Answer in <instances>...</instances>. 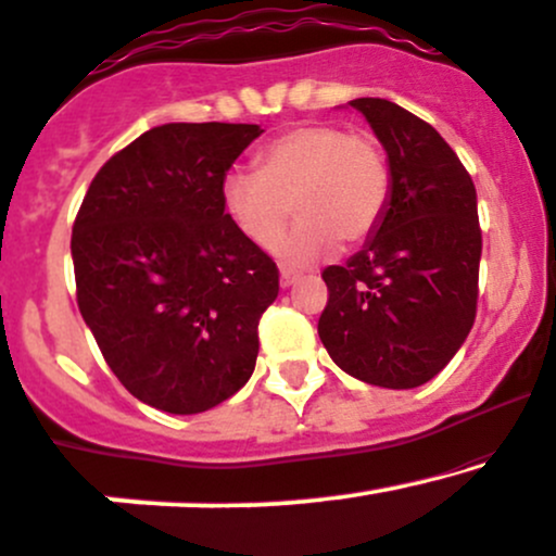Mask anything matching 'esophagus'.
<instances>
[{"instance_id": "esophagus-1", "label": "esophagus", "mask_w": 556, "mask_h": 556, "mask_svg": "<svg viewBox=\"0 0 556 556\" xmlns=\"http://www.w3.org/2000/svg\"><path fill=\"white\" fill-rule=\"evenodd\" d=\"M296 278H299V273L291 270V267H283V270H280V286H283V289L294 286Z\"/></svg>"}]
</instances>
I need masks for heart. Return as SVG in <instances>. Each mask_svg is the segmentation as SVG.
<instances>
[{"label": "heart", "instance_id": "1", "mask_svg": "<svg viewBox=\"0 0 556 556\" xmlns=\"http://www.w3.org/2000/svg\"><path fill=\"white\" fill-rule=\"evenodd\" d=\"M257 170L230 167L220 202L254 247H273L294 215L302 217L278 247L286 262H309L336 241L359 247L376 233L391 202V167L372 134L312 121L283 130L254 154Z\"/></svg>", "mask_w": 556, "mask_h": 556}]
</instances>
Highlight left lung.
<instances>
[{
    "label": "left lung",
    "instance_id": "1",
    "mask_svg": "<svg viewBox=\"0 0 556 556\" xmlns=\"http://www.w3.org/2000/svg\"><path fill=\"white\" fill-rule=\"evenodd\" d=\"M391 167L376 236L323 270L317 333L330 359L370 386L415 389L439 376L476 323L480 223L470 173L430 123L389 99H354Z\"/></svg>",
    "mask_w": 556,
    "mask_h": 556
}]
</instances>
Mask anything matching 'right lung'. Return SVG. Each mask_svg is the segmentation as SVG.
<instances>
[{
	"label": "right lung",
	"mask_w": 556,
	"mask_h": 556,
	"mask_svg": "<svg viewBox=\"0 0 556 556\" xmlns=\"http://www.w3.org/2000/svg\"><path fill=\"white\" fill-rule=\"evenodd\" d=\"M260 134L147 130L99 167L73 223L80 315L117 380L162 413L217 407L254 372L278 267L230 223L220 180Z\"/></svg>",
	"instance_id": "right-lung-1"
}]
</instances>
